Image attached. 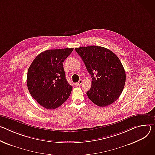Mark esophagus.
<instances>
[{
    "label": "esophagus",
    "mask_w": 155,
    "mask_h": 155,
    "mask_svg": "<svg viewBox=\"0 0 155 155\" xmlns=\"http://www.w3.org/2000/svg\"><path fill=\"white\" fill-rule=\"evenodd\" d=\"M82 84V79H80L78 82L76 83V85H78V86H80V85Z\"/></svg>",
    "instance_id": "esophagus-1"
}]
</instances>
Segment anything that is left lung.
<instances>
[{"label":"left lung","instance_id":"1","mask_svg":"<svg viewBox=\"0 0 155 155\" xmlns=\"http://www.w3.org/2000/svg\"><path fill=\"white\" fill-rule=\"evenodd\" d=\"M92 78L86 93L97 106L111 105L121 95L126 82V73L119 58L110 50L96 45L75 48Z\"/></svg>","mask_w":155,"mask_h":155}]
</instances>
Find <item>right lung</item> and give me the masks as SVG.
Masks as SVG:
<instances>
[{
    "label": "right lung",
    "mask_w": 155,
    "mask_h": 155,
    "mask_svg": "<svg viewBox=\"0 0 155 155\" xmlns=\"http://www.w3.org/2000/svg\"><path fill=\"white\" fill-rule=\"evenodd\" d=\"M73 49L45 50L35 58L28 69L26 81L29 92L47 110L59 107L71 94L73 87L66 79L63 61Z\"/></svg>",
    "instance_id": "add662e5"
}]
</instances>
